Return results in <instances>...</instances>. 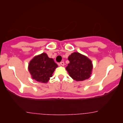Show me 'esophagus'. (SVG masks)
<instances>
[{
  "mask_svg": "<svg viewBox=\"0 0 123 123\" xmlns=\"http://www.w3.org/2000/svg\"><path fill=\"white\" fill-rule=\"evenodd\" d=\"M60 65H61V66H64V65H65L64 62H63V61L61 62L60 63Z\"/></svg>",
  "mask_w": 123,
  "mask_h": 123,
  "instance_id": "34e87169",
  "label": "esophagus"
}]
</instances>
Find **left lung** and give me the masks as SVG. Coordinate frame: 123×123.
<instances>
[{
	"label": "left lung",
	"mask_w": 123,
	"mask_h": 123,
	"mask_svg": "<svg viewBox=\"0 0 123 123\" xmlns=\"http://www.w3.org/2000/svg\"><path fill=\"white\" fill-rule=\"evenodd\" d=\"M69 63L66 68L69 76L74 80L80 81L88 79L93 69L91 60L78 52L72 53L68 57Z\"/></svg>",
	"instance_id": "8db88e82"
}]
</instances>
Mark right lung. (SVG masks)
Instances as JSON below:
<instances>
[{
	"mask_svg": "<svg viewBox=\"0 0 123 123\" xmlns=\"http://www.w3.org/2000/svg\"><path fill=\"white\" fill-rule=\"evenodd\" d=\"M57 67L53 59L49 58L47 54L43 53L34 57L29 62L28 68L32 79L46 83Z\"/></svg>",
	"mask_w": 123,
	"mask_h": 123,
	"instance_id": "obj_1",
	"label": "right lung"
}]
</instances>
